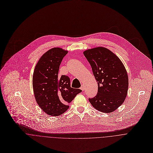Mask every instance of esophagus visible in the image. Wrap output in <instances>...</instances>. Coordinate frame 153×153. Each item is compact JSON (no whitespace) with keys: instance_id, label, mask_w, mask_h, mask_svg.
Listing matches in <instances>:
<instances>
[{"instance_id":"esophagus-1","label":"esophagus","mask_w":153,"mask_h":153,"mask_svg":"<svg viewBox=\"0 0 153 153\" xmlns=\"http://www.w3.org/2000/svg\"><path fill=\"white\" fill-rule=\"evenodd\" d=\"M80 89H81L82 91H83V90L85 89V87H84V86H83V85H82V86H81V87H80Z\"/></svg>"}]
</instances>
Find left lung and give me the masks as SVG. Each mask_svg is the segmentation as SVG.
I'll use <instances>...</instances> for the list:
<instances>
[{
  "label": "left lung",
  "mask_w": 153,
  "mask_h": 153,
  "mask_svg": "<svg viewBox=\"0 0 153 153\" xmlns=\"http://www.w3.org/2000/svg\"><path fill=\"white\" fill-rule=\"evenodd\" d=\"M83 55L89 62L98 83V93L89 98L92 106L103 113H111L125 101L128 88L126 68L112 51L103 47L88 49Z\"/></svg>",
  "instance_id": "8db88e82"
}]
</instances>
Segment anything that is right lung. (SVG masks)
I'll return each instance as SVG.
<instances>
[{
  "instance_id": "right-lung-1",
  "label": "right lung",
  "mask_w": 153,
  "mask_h": 153,
  "mask_svg": "<svg viewBox=\"0 0 153 153\" xmlns=\"http://www.w3.org/2000/svg\"><path fill=\"white\" fill-rule=\"evenodd\" d=\"M68 51L59 47L48 50L38 60L33 74L32 85L36 103L47 114L62 115L69 108L68 104L80 89L70 86V79L65 75L58 76L59 65Z\"/></svg>"
}]
</instances>
